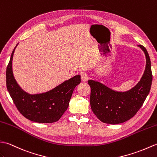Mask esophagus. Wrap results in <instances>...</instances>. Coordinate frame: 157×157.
Listing matches in <instances>:
<instances>
[{
  "label": "esophagus",
  "mask_w": 157,
  "mask_h": 157,
  "mask_svg": "<svg viewBox=\"0 0 157 157\" xmlns=\"http://www.w3.org/2000/svg\"><path fill=\"white\" fill-rule=\"evenodd\" d=\"M81 81H82V82H85V81H87V79H88V75H86V73H85V72L82 73V74L81 75Z\"/></svg>",
  "instance_id": "34e87169"
}]
</instances>
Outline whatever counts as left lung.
Wrapping results in <instances>:
<instances>
[{"instance_id":"1","label":"left lung","mask_w":157,"mask_h":157,"mask_svg":"<svg viewBox=\"0 0 157 157\" xmlns=\"http://www.w3.org/2000/svg\"><path fill=\"white\" fill-rule=\"evenodd\" d=\"M144 52L146 68L140 81L127 91H116L100 82L89 80L90 87V104L94 114L103 123L118 124L134 117L143 105L151 90L152 75L151 59L147 49L138 45Z\"/></svg>"}]
</instances>
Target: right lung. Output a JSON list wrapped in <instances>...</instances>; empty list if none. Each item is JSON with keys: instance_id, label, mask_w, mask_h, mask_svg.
I'll use <instances>...</instances> for the list:
<instances>
[{"instance_id": "obj_1", "label": "right lung", "mask_w": 157, "mask_h": 157, "mask_svg": "<svg viewBox=\"0 0 157 157\" xmlns=\"http://www.w3.org/2000/svg\"><path fill=\"white\" fill-rule=\"evenodd\" d=\"M15 46L11 54L6 72V87L10 96L23 116L37 123L56 122L62 117L69 105L76 86L81 82V75H76L49 91L29 94L23 90L14 77L12 63Z\"/></svg>"}]
</instances>
